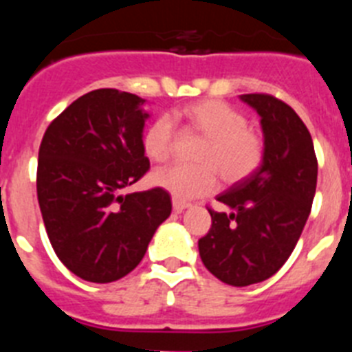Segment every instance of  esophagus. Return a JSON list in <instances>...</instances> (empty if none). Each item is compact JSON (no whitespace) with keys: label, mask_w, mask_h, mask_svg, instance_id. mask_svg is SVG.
<instances>
[{"label":"esophagus","mask_w":352,"mask_h":352,"mask_svg":"<svg viewBox=\"0 0 352 352\" xmlns=\"http://www.w3.org/2000/svg\"><path fill=\"white\" fill-rule=\"evenodd\" d=\"M186 208H190V204L185 203V201H179V199L176 197L173 199V210L176 211V213H182V211L186 210Z\"/></svg>","instance_id":"esophagus-1"}]
</instances>
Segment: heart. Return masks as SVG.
I'll return each mask as SVG.
<instances>
[{"label":"heart","instance_id":"heart-1","mask_svg":"<svg viewBox=\"0 0 352 352\" xmlns=\"http://www.w3.org/2000/svg\"><path fill=\"white\" fill-rule=\"evenodd\" d=\"M186 129L203 138L195 151V166H176L155 170L153 185L169 192L179 201L201 197L214 190L222 179L229 185L243 182L256 173L264 160V139L248 126L241 111L222 100H199L179 111ZM176 141L173 118L160 114L144 130L142 149L151 162L164 164L170 158Z\"/></svg>","mask_w":352,"mask_h":352}]
</instances>
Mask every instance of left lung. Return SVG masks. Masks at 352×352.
<instances>
[{
  "mask_svg": "<svg viewBox=\"0 0 352 352\" xmlns=\"http://www.w3.org/2000/svg\"><path fill=\"white\" fill-rule=\"evenodd\" d=\"M264 133L259 169L220 194L229 213L208 210L211 229L199 239L204 266L223 284L245 287L275 275L303 231L317 185L309 129L285 102L266 93L241 95Z\"/></svg>",
  "mask_w": 352,
  "mask_h": 352,
  "instance_id": "8db88e82",
  "label": "left lung"
}]
</instances>
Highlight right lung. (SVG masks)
<instances>
[{"mask_svg":"<svg viewBox=\"0 0 352 352\" xmlns=\"http://www.w3.org/2000/svg\"><path fill=\"white\" fill-rule=\"evenodd\" d=\"M141 96L89 91L52 120L38 149L36 195L49 241L82 280L107 284L142 261L170 195L149 188L123 195L149 169Z\"/></svg>","mask_w":352,"mask_h":352,"instance_id":"add662e5","label":"right lung"}]
</instances>
